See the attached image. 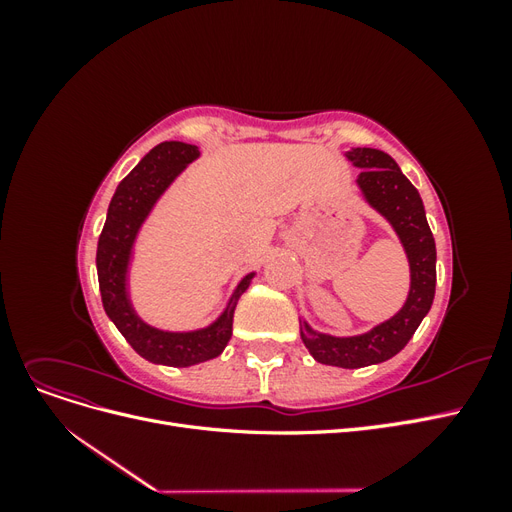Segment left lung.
I'll use <instances>...</instances> for the list:
<instances>
[{
  "instance_id": "8db88e82",
  "label": "left lung",
  "mask_w": 512,
  "mask_h": 512,
  "mask_svg": "<svg viewBox=\"0 0 512 512\" xmlns=\"http://www.w3.org/2000/svg\"><path fill=\"white\" fill-rule=\"evenodd\" d=\"M344 156L361 173L356 177L365 203L391 224L410 265L406 303L389 320L359 335H331L301 322V339L322 365L356 369L389 361L410 342L436 294V241L427 224L423 198L401 173L397 162L380 149L352 147Z\"/></svg>"
}]
</instances>
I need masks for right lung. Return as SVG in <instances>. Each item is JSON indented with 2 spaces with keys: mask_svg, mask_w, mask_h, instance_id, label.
<instances>
[{
  "mask_svg": "<svg viewBox=\"0 0 512 512\" xmlns=\"http://www.w3.org/2000/svg\"><path fill=\"white\" fill-rule=\"evenodd\" d=\"M200 158L196 145L166 141L153 147L123 179L108 205L106 222L98 241L96 267L106 316L115 322L119 333L143 359L170 365L190 367L220 356L232 335V318L241 294L250 288L256 271L247 273L232 290L222 314L207 327L194 331H164L151 327L138 316L130 294V267L134 245L153 207L175 179Z\"/></svg>",
  "mask_w": 512,
  "mask_h": 512,
  "instance_id": "add662e5",
  "label": "right lung"
}]
</instances>
